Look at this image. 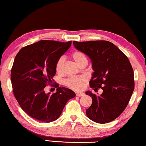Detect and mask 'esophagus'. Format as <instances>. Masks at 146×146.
I'll list each match as a JSON object with an SVG mask.
<instances>
[{
    "mask_svg": "<svg viewBox=\"0 0 146 146\" xmlns=\"http://www.w3.org/2000/svg\"><path fill=\"white\" fill-rule=\"evenodd\" d=\"M76 95L78 96V97H82V96L84 95V93L81 92H76Z\"/></svg>",
    "mask_w": 146,
    "mask_h": 146,
    "instance_id": "34e87169",
    "label": "esophagus"
}]
</instances>
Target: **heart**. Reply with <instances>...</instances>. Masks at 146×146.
I'll return each mask as SVG.
<instances>
[{"instance_id":"1","label":"heart","mask_w":146,"mask_h":146,"mask_svg":"<svg viewBox=\"0 0 146 146\" xmlns=\"http://www.w3.org/2000/svg\"><path fill=\"white\" fill-rule=\"evenodd\" d=\"M73 60L75 62L80 66L81 64L87 62V58L86 55L81 51H76L73 52L72 55ZM64 63V58L62 57L60 58L56 62V71L58 73H61L62 72V67ZM86 82H87V78L84 76H73L68 78L64 84L66 86L74 90H80L84 87Z\"/></svg>"}]
</instances>
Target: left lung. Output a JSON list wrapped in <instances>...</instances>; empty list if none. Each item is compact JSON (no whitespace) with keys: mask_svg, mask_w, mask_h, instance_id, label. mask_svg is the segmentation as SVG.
<instances>
[{"mask_svg":"<svg viewBox=\"0 0 146 146\" xmlns=\"http://www.w3.org/2000/svg\"><path fill=\"white\" fill-rule=\"evenodd\" d=\"M77 50L90 57L94 72L90 82L94 90L101 88L98 96L86 92L93 102L86 110L87 117L98 123L116 119L125 110L135 88L134 73L129 59L109 41H73Z\"/></svg>","mask_w":146,"mask_h":146,"instance_id":"left-lung-1","label":"left lung"}]
</instances>
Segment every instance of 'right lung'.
<instances>
[{
  "mask_svg": "<svg viewBox=\"0 0 146 146\" xmlns=\"http://www.w3.org/2000/svg\"><path fill=\"white\" fill-rule=\"evenodd\" d=\"M71 45V41L40 40L24 47L15 58L11 71L14 96L34 119L46 123L56 120L68 101L76 96L72 90L58 84L54 86L56 93L44 91L55 75L56 62Z\"/></svg>",
  "mask_w": 146,
  "mask_h": 146,
  "instance_id": "right-lung-1",
  "label": "right lung"
}]
</instances>
